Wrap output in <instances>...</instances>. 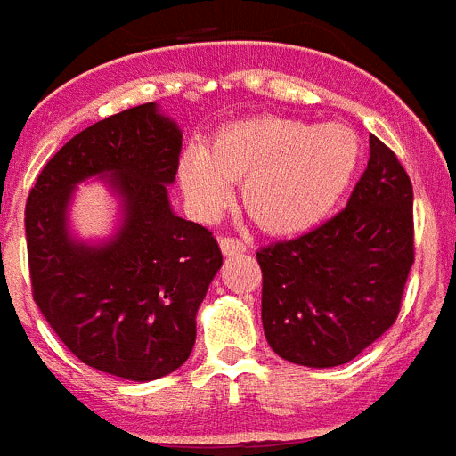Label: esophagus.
Returning a JSON list of instances; mask_svg holds the SVG:
<instances>
[{
  "label": "esophagus",
  "instance_id": "esophagus-1",
  "mask_svg": "<svg viewBox=\"0 0 456 456\" xmlns=\"http://www.w3.org/2000/svg\"><path fill=\"white\" fill-rule=\"evenodd\" d=\"M219 244H221V251H224L225 256L244 254V251H247V244L240 242V240H237V237H221Z\"/></svg>",
  "mask_w": 456,
  "mask_h": 456
}]
</instances>
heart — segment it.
Listing matches in <instances>:
<instances>
[{
	"label": "heart",
	"mask_w": 456,
	"mask_h": 456,
	"mask_svg": "<svg viewBox=\"0 0 456 456\" xmlns=\"http://www.w3.org/2000/svg\"><path fill=\"white\" fill-rule=\"evenodd\" d=\"M362 140L344 124L288 117H248L225 124L182 154L177 166L184 198L200 219H216L244 180L242 205L260 228L293 235L321 224L344 198L362 161Z\"/></svg>",
	"instance_id": "heart-1"
}]
</instances>
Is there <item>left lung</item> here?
Listing matches in <instances>:
<instances>
[{"mask_svg":"<svg viewBox=\"0 0 456 456\" xmlns=\"http://www.w3.org/2000/svg\"><path fill=\"white\" fill-rule=\"evenodd\" d=\"M263 330L283 360L339 367L395 325L413 267V184L369 135V163L346 209L263 247Z\"/></svg>","mask_w":456,"mask_h":456,"instance_id":"1","label":"left lung"}]
</instances>
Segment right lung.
<instances>
[{"label": "right lung", "instance_id": "add662e5", "mask_svg": "<svg viewBox=\"0 0 456 456\" xmlns=\"http://www.w3.org/2000/svg\"><path fill=\"white\" fill-rule=\"evenodd\" d=\"M180 151V126L142 103L73 135L27 198L29 276L43 318L77 360L135 383L189 360L198 306L224 263L212 232L170 208ZM89 176L109 177L123 212L101 245L68 231L72 191Z\"/></svg>", "mask_w": 456, "mask_h": 456}]
</instances>
